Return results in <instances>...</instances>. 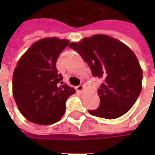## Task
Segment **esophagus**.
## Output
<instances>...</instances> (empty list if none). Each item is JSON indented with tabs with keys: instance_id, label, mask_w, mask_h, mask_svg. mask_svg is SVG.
<instances>
[{
	"instance_id": "34e87169",
	"label": "esophagus",
	"mask_w": 155,
	"mask_h": 155,
	"mask_svg": "<svg viewBox=\"0 0 155 155\" xmlns=\"http://www.w3.org/2000/svg\"><path fill=\"white\" fill-rule=\"evenodd\" d=\"M75 89H76V91H77L78 92H82L83 90H84V85H83V84H80V85L76 86Z\"/></svg>"
}]
</instances>
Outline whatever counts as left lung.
I'll use <instances>...</instances> for the list:
<instances>
[{"instance_id":"1","label":"left lung","mask_w":155,"mask_h":155,"mask_svg":"<svg viewBox=\"0 0 155 155\" xmlns=\"http://www.w3.org/2000/svg\"><path fill=\"white\" fill-rule=\"evenodd\" d=\"M69 46L83 58L94 77L104 81L98 89L101 104L89 113L113 120L130 110L141 92L143 78L133 51L120 41L104 35H94Z\"/></svg>"}]
</instances>
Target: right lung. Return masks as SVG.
Returning a JSON list of instances; mask_svg holds the SVG:
<instances>
[{"label":"right lung","mask_w":155,"mask_h":155,"mask_svg":"<svg viewBox=\"0 0 155 155\" xmlns=\"http://www.w3.org/2000/svg\"><path fill=\"white\" fill-rule=\"evenodd\" d=\"M70 41L56 37L41 39L32 45L17 62L12 91L19 110L26 120L38 124H52L65 112L74 88L63 83L56 61Z\"/></svg>","instance_id":"obj_1"}]
</instances>
